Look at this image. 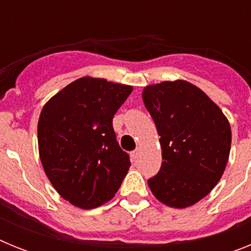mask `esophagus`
I'll list each match as a JSON object with an SVG mask.
<instances>
[{"label": "esophagus", "mask_w": 251, "mask_h": 251, "mask_svg": "<svg viewBox=\"0 0 251 251\" xmlns=\"http://www.w3.org/2000/svg\"><path fill=\"white\" fill-rule=\"evenodd\" d=\"M139 153H141V150H139V148H137V150L133 151V152L130 153V157H132V159H137V158H138Z\"/></svg>", "instance_id": "34e87169"}]
</instances>
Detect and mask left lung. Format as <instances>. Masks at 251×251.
Wrapping results in <instances>:
<instances>
[{"instance_id": "8db88e82", "label": "left lung", "mask_w": 251, "mask_h": 251, "mask_svg": "<svg viewBox=\"0 0 251 251\" xmlns=\"http://www.w3.org/2000/svg\"><path fill=\"white\" fill-rule=\"evenodd\" d=\"M142 99L161 136V170L148 186L166 206L190 207L211 192L225 171L229 121L200 88L182 79L145 86Z\"/></svg>"}]
</instances>
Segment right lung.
<instances>
[{"mask_svg": "<svg viewBox=\"0 0 251 251\" xmlns=\"http://www.w3.org/2000/svg\"><path fill=\"white\" fill-rule=\"evenodd\" d=\"M133 86L83 76L51 97L37 123L39 156L45 175L64 200L83 210L114 197L128 174L113 117Z\"/></svg>", "mask_w": 251, "mask_h": 251, "instance_id": "1", "label": "right lung"}]
</instances>
